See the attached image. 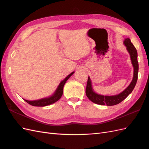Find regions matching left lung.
Segmentation results:
<instances>
[{"instance_id": "obj_1", "label": "left lung", "mask_w": 149, "mask_h": 149, "mask_svg": "<svg viewBox=\"0 0 149 149\" xmlns=\"http://www.w3.org/2000/svg\"><path fill=\"white\" fill-rule=\"evenodd\" d=\"M124 44L127 48L130 56L132 66L134 67V76L131 83L129 86L124 91L119 94L114 96H103L98 94L94 92L93 90L91 79L88 77L86 89V94L90 101L93 102L100 105L114 106L118 104L120 102L124 100L129 94L132 93L137 81V75L139 71V63L137 61V52L136 48L133 45L129 38H125L124 41Z\"/></svg>"}]
</instances>
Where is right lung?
Wrapping results in <instances>:
<instances>
[{"instance_id":"obj_1","label":"right lung","mask_w":149,"mask_h":149,"mask_svg":"<svg viewBox=\"0 0 149 149\" xmlns=\"http://www.w3.org/2000/svg\"><path fill=\"white\" fill-rule=\"evenodd\" d=\"M74 72H72L68 76H66V77L58 85L57 89L56 91L53 94V95L49 96L48 97H45L43 99H40L38 100H35V101H28L24 100L26 102L29 103V104L33 106H40V107H43V106H46L48 105H50L53 103H55V102L58 101L61 98V97L63 95V87L64 85L66 83V81L69 79V78L71 75H73Z\"/></svg>"}]
</instances>
